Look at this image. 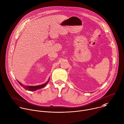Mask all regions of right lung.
Segmentation results:
<instances>
[{"instance_id": "1", "label": "right lung", "mask_w": 124, "mask_h": 124, "mask_svg": "<svg viewBox=\"0 0 124 124\" xmlns=\"http://www.w3.org/2000/svg\"><path fill=\"white\" fill-rule=\"evenodd\" d=\"M49 81V80L46 82V83H44V84L38 85V86H24V85H22V84L20 83V82H19V81H18V82L19 83V84L24 89H25V90H28V91H36V90H37L41 89V88H42L45 87L46 85L48 83Z\"/></svg>"}]
</instances>
